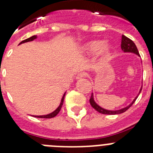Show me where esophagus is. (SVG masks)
<instances>
[{
	"label": "esophagus",
	"mask_w": 153,
	"mask_h": 153,
	"mask_svg": "<svg viewBox=\"0 0 153 153\" xmlns=\"http://www.w3.org/2000/svg\"><path fill=\"white\" fill-rule=\"evenodd\" d=\"M86 76V74H85V73L81 72V73H79V74L76 75V79H82V78L85 77Z\"/></svg>",
	"instance_id": "1"
}]
</instances>
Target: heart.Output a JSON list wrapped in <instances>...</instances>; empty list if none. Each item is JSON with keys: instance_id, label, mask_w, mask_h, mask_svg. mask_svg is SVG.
Returning a JSON list of instances; mask_svg holds the SVG:
<instances>
[{"instance_id": "b5f03b06", "label": "heart", "mask_w": 153, "mask_h": 153, "mask_svg": "<svg viewBox=\"0 0 153 153\" xmlns=\"http://www.w3.org/2000/svg\"><path fill=\"white\" fill-rule=\"evenodd\" d=\"M83 51L86 55L95 54L98 52L99 59L101 62H106L111 58L113 47L109 43L104 44L103 40H90L83 45Z\"/></svg>"}]
</instances>
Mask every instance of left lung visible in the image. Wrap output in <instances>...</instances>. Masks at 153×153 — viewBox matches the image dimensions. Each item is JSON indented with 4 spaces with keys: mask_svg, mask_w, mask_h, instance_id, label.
Wrapping results in <instances>:
<instances>
[{
    "mask_svg": "<svg viewBox=\"0 0 153 153\" xmlns=\"http://www.w3.org/2000/svg\"><path fill=\"white\" fill-rule=\"evenodd\" d=\"M121 48H122V51H123V52L133 53H136V54L138 55V56H140V53H139V51H138L137 47H136V44H134V42L132 41V40H130L129 38H128V37H126V36H124V35H122V37H121ZM142 88H143V86H141V88H140L138 96L140 95V93H141ZM138 96L137 97H136V98L133 100V101L129 104V106H126V107L123 108V109H118V110H108V109H103V108H102L101 106H99L98 104L95 102L94 99H93V93H92V96L90 99V105L92 106V107L94 108L97 112L102 113V114H106V115L120 114V113H124V112L126 111L127 109H129V108L132 106V104L134 103L136 100L137 99Z\"/></svg>",
    "mask_w": 153,
    "mask_h": 153,
    "instance_id": "8db88e82",
    "label": "left lung"
}]
</instances>
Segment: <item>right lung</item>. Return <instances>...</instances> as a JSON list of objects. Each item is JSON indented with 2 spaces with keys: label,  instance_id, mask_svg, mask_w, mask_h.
<instances>
[{
  "label": "right lung",
  "instance_id": "obj_1",
  "mask_svg": "<svg viewBox=\"0 0 153 153\" xmlns=\"http://www.w3.org/2000/svg\"><path fill=\"white\" fill-rule=\"evenodd\" d=\"M36 38V35H34V36H30V37H29V38L26 39V40H23V41H21V43L19 44H24V43H26V42H29V41H32V40H35V39ZM65 94H66V93L63 94V97H62V100H61V102H60V106H58L57 108H56V109H55L54 111L52 112L51 113H49V114H47V115H43V116H33V117H37V118H44V119H49V118H53V117H56V115L59 113V112L60 111V109H61V107L62 106H63V100H64V97H65Z\"/></svg>",
  "mask_w": 153,
  "mask_h": 153
}]
</instances>
